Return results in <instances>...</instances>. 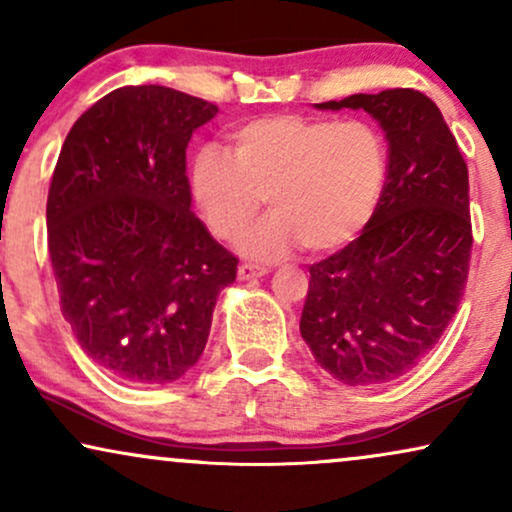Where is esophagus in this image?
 <instances>
[{
    "mask_svg": "<svg viewBox=\"0 0 512 512\" xmlns=\"http://www.w3.org/2000/svg\"><path fill=\"white\" fill-rule=\"evenodd\" d=\"M264 274H267V267H260V264L243 262L241 267H238V278H241V281H250V278H257Z\"/></svg>",
    "mask_w": 512,
    "mask_h": 512,
    "instance_id": "1",
    "label": "esophagus"
}]
</instances>
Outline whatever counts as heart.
Segmentation results:
<instances>
[{"instance_id":"b5f03b06","label":"heart","mask_w":512,"mask_h":512,"mask_svg":"<svg viewBox=\"0 0 512 512\" xmlns=\"http://www.w3.org/2000/svg\"><path fill=\"white\" fill-rule=\"evenodd\" d=\"M229 141L231 153L208 144L193 158V203L217 241L238 243L267 200L271 217L243 245L257 260L300 245L314 255L338 250L383 198L387 144L368 120L264 115Z\"/></svg>"}]
</instances>
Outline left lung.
Wrapping results in <instances>:
<instances>
[{"label": "left lung", "instance_id": "1", "mask_svg": "<svg viewBox=\"0 0 512 512\" xmlns=\"http://www.w3.org/2000/svg\"><path fill=\"white\" fill-rule=\"evenodd\" d=\"M387 137L383 198L359 238L309 267L300 333L342 385L397 380L430 354L468 283V165L437 103L418 89L352 94Z\"/></svg>", "mask_w": 512, "mask_h": 512}]
</instances>
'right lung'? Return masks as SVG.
<instances>
[{"instance_id": "1", "label": "right lung", "mask_w": 512, "mask_h": 512, "mask_svg": "<svg viewBox=\"0 0 512 512\" xmlns=\"http://www.w3.org/2000/svg\"><path fill=\"white\" fill-rule=\"evenodd\" d=\"M219 108L139 84L84 111L61 146L47 241L61 312L122 383H172L196 364L238 260L191 212L186 146Z\"/></svg>"}]
</instances>
